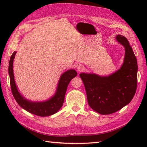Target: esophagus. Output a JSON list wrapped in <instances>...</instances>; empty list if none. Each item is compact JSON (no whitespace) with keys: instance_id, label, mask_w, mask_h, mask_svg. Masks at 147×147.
<instances>
[{"instance_id":"1","label":"esophagus","mask_w":147,"mask_h":147,"mask_svg":"<svg viewBox=\"0 0 147 147\" xmlns=\"http://www.w3.org/2000/svg\"><path fill=\"white\" fill-rule=\"evenodd\" d=\"M84 69H85V67H84V66L82 65H79L77 66V70L78 72H82Z\"/></svg>"}]
</instances>
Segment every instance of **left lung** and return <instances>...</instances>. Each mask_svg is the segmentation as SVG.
Returning a JSON list of instances; mask_svg holds the SVG:
<instances>
[{
    "instance_id": "obj_1",
    "label": "left lung",
    "mask_w": 147,
    "mask_h": 147,
    "mask_svg": "<svg viewBox=\"0 0 147 147\" xmlns=\"http://www.w3.org/2000/svg\"><path fill=\"white\" fill-rule=\"evenodd\" d=\"M116 40L124 46L125 55L121 67L109 76L82 73L90 107L102 115L120 110L131 101L137 87L136 58L126 37L118 35Z\"/></svg>"
}]
</instances>
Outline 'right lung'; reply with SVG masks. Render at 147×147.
<instances>
[{
    "mask_svg": "<svg viewBox=\"0 0 147 147\" xmlns=\"http://www.w3.org/2000/svg\"><path fill=\"white\" fill-rule=\"evenodd\" d=\"M16 52H14L10 58L9 64V74L12 95L19 105L24 110L38 116H49L56 113L63 105L64 96L70 81L77 76L75 70L70 69L61 75L58 83L57 90L52 98L45 102H32L24 98L18 92L16 85L13 73V61Z\"/></svg>",
    "mask_w": 147,
    "mask_h": 147,
    "instance_id": "right-lung-1",
    "label": "right lung"
}]
</instances>
